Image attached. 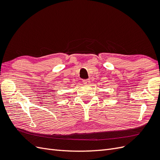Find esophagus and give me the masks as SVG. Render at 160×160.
Listing matches in <instances>:
<instances>
[{"label":"esophagus","mask_w":160,"mask_h":160,"mask_svg":"<svg viewBox=\"0 0 160 160\" xmlns=\"http://www.w3.org/2000/svg\"><path fill=\"white\" fill-rule=\"evenodd\" d=\"M83 83L85 85H89L90 84V79H83Z\"/></svg>","instance_id":"1"}]
</instances>
